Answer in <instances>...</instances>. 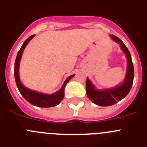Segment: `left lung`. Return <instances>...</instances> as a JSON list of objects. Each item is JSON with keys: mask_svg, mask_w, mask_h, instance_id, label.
Returning <instances> with one entry per match:
<instances>
[{"mask_svg": "<svg viewBox=\"0 0 147 147\" xmlns=\"http://www.w3.org/2000/svg\"><path fill=\"white\" fill-rule=\"evenodd\" d=\"M110 37H112L114 41L120 44L122 50L124 51L127 55V70L125 80L124 82L122 83V85L112 88V89H105L102 91L95 89L89 79L87 78L86 93L88 97L94 104L99 106H103V107L113 105L123 99L129 93L132 88V83H133V79H134V67L132 64L131 54L128 51V49L119 37L113 34L110 35Z\"/></svg>", "mask_w": 147, "mask_h": 147, "instance_id": "left-lung-1", "label": "left lung"}]
</instances>
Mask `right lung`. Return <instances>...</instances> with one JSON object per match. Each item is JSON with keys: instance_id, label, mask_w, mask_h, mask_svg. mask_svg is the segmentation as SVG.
I'll use <instances>...</instances> for the list:
<instances>
[{"instance_id": "obj_1", "label": "right lung", "mask_w": 147, "mask_h": 147, "mask_svg": "<svg viewBox=\"0 0 147 147\" xmlns=\"http://www.w3.org/2000/svg\"><path fill=\"white\" fill-rule=\"evenodd\" d=\"M34 36V34L30 36L26 40L24 43L23 44V45H22V47L20 48V49L18 51V55H17L15 63V82H16V85L22 96L24 97V98L26 101H28L32 105L40 107H54V106H57V105H59L61 101L62 100V98L64 97L65 87L66 84L69 82V80L74 75L70 76L69 77L67 78V80H65V82L64 85H62V88L59 90V91L54 93V94H42V93H37V92L33 91V90H31L28 89V88H25V87L23 86V84L20 82V78H19V64H20L22 54H23V50L25 49L26 45H27V43L29 42L30 40L33 38Z\"/></svg>"}]
</instances>
